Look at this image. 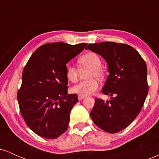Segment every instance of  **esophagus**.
<instances>
[{"label":"esophagus","mask_w":159,"mask_h":159,"mask_svg":"<svg viewBox=\"0 0 159 159\" xmlns=\"http://www.w3.org/2000/svg\"><path fill=\"white\" fill-rule=\"evenodd\" d=\"M85 98V96H80V95H78V100H82V99H83V98Z\"/></svg>","instance_id":"1"}]
</instances>
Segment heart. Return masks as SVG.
Wrapping results in <instances>:
<instances>
[{
  "label": "heart",
  "instance_id": "obj_1",
  "mask_svg": "<svg viewBox=\"0 0 159 159\" xmlns=\"http://www.w3.org/2000/svg\"><path fill=\"white\" fill-rule=\"evenodd\" d=\"M79 67H89L87 77L90 79L79 82L71 89L73 93L80 96H88L93 94L98 89L99 84L95 78H101L104 76V71L102 68V60L98 54L95 52H87L80 57L78 60ZM65 76L69 81L76 82L78 78V69L70 63L65 66Z\"/></svg>",
  "mask_w": 159,
  "mask_h": 159
}]
</instances>
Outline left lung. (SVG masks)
<instances>
[{
    "label": "left lung",
    "instance_id": "8db88e82",
    "mask_svg": "<svg viewBox=\"0 0 159 159\" xmlns=\"http://www.w3.org/2000/svg\"><path fill=\"white\" fill-rule=\"evenodd\" d=\"M86 48L106 61L110 74L102 92L114 96L109 101L96 98L91 119L105 132H119L139 114L148 94L147 64L135 49L123 43L102 42Z\"/></svg>",
    "mask_w": 159,
    "mask_h": 159
}]
</instances>
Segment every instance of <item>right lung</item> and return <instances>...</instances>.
<instances>
[{"label":"right lung","instance_id":"right-lung-1","mask_svg":"<svg viewBox=\"0 0 159 159\" xmlns=\"http://www.w3.org/2000/svg\"><path fill=\"white\" fill-rule=\"evenodd\" d=\"M87 45L46 43L25 65L18 102L27 126L39 136L55 139L66 131L71 110L78 100L76 94H67L65 66Z\"/></svg>","mask_w":159,"mask_h":159}]
</instances>
